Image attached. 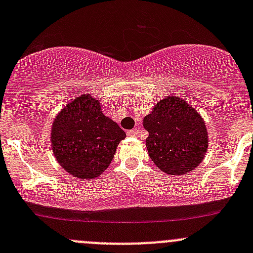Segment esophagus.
I'll list each match as a JSON object with an SVG mask.
<instances>
[{
	"mask_svg": "<svg viewBox=\"0 0 253 253\" xmlns=\"http://www.w3.org/2000/svg\"><path fill=\"white\" fill-rule=\"evenodd\" d=\"M139 132L137 129H132V131H128V136L129 137H138Z\"/></svg>",
	"mask_w": 253,
	"mask_h": 253,
	"instance_id": "obj_1",
	"label": "esophagus"
}]
</instances>
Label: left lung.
Masks as SVG:
<instances>
[{"instance_id":"left-lung-1","label":"left lung","mask_w":253,"mask_h":253,"mask_svg":"<svg viewBox=\"0 0 253 253\" xmlns=\"http://www.w3.org/2000/svg\"><path fill=\"white\" fill-rule=\"evenodd\" d=\"M149 136L148 154L162 171L183 175L195 170L205 159L208 132L205 120L183 99L170 95L155 104L143 119Z\"/></svg>"}]
</instances>
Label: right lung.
Masks as SVG:
<instances>
[{
    "mask_svg": "<svg viewBox=\"0 0 253 253\" xmlns=\"http://www.w3.org/2000/svg\"><path fill=\"white\" fill-rule=\"evenodd\" d=\"M126 133L105 116L98 99L82 94L57 114L51 127V149L73 177L90 180L108 169Z\"/></svg>",
    "mask_w": 253,
    "mask_h": 253,
    "instance_id": "add662e5",
    "label": "right lung"
}]
</instances>
